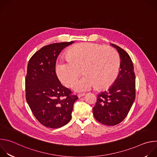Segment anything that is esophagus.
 <instances>
[{"label":"esophagus","instance_id":"obj_1","mask_svg":"<svg viewBox=\"0 0 157 157\" xmlns=\"http://www.w3.org/2000/svg\"><path fill=\"white\" fill-rule=\"evenodd\" d=\"M84 95H85V94H84V93H81V94H78V97L79 98H81V97L84 96Z\"/></svg>","mask_w":157,"mask_h":157}]
</instances>
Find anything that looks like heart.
I'll use <instances>...</instances> for the list:
<instances>
[{"mask_svg": "<svg viewBox=\"0 0 157 157\" xmlns=\"http://www.w3.org/2000/svg\"><path fill=\"white\" fill-rule=\"evenodd\" d=\"M66 57L56 64L57 76L64 86L71 87L82 70L84 76L74 86L78 92L94 86L98 89L109 87L116 79L121 63L114 49L92 43L76 44L68 51Z\"/></svg>", "mask_w": 157, "mask_h": 157, "instance_id": "heart-1", "label": "heart"}]
</instances>
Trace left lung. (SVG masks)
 <instances>
[{
    "label": "left lung",
    "mask_w": 157,
    "mask_h": 157,
    "mask_svg": "<svg viewBox=\"0 0 157 157\" xmlns=\"http://www.w3.org/2000/svg\"><path fill=\"white\" fill-rule=\"evenodd\" d=\"M111 45L119 53L121 70L108 90L99 93L93 108L95 119L109 126L121 123L126 117L136 98V76L132 61L124 50L114 44Z\"/></svg>",
    "instance_id": "1"
}]
</instances>
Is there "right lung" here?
<instances>
[{
  "label": "right lung",
  "mask_w": 157,
  "mask_h": 157,
  "mask_svg": "<svg viewBox=\"0 0 157 157\" xmlns=\"http://www.w3.org/2000/svg\"><path fill=\"white\" fill-rule=\"evenodd\" d=\"M75 41L44 46L30 59L25 78L26 100L33 114L43 125L58 128L71 119L78 98L63 86L56 73L57 57L63 49Z\"/></svg>",
  "instance_id": "1"
}]
</instances>
